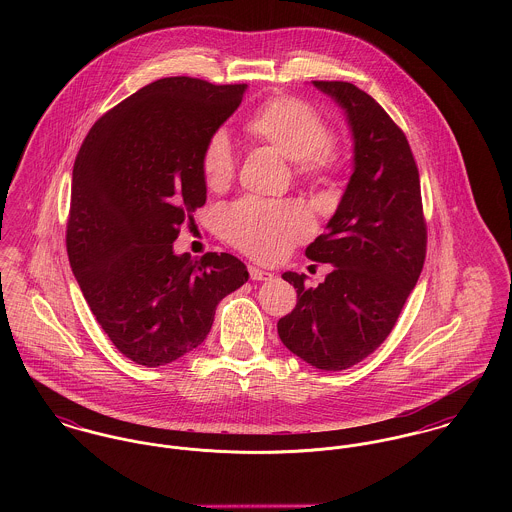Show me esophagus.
Masks as SVG:
<instances>
[{"label":"esophagus","instance_id":"34e87169","mask_svg":"<svg viewBox=\"0 0 512 512\" xmlns=\"http://www.w3.org/2000/svg\"><path fill=\"white\" fill-rule=\"evenodd\" d=\"M248 272H250V280H254V282H268V280H272V278H274V274H272V272L260 270V268H256V266H250V268H248Z\"/></svg>","mask_w":512,"mask_h":512}]
</instances>
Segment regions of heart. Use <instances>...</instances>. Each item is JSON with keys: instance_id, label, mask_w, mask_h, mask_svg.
<instances>
[{"instance_id": "b5f03b06", "label": "heart", "mask_w": 512, "mask_h": 512, "mask_svg": "<svg viewBox=\"0 0 512 512\" xmlns=\"http://www.w3.org/2000/svg\"><path fill=\"white\" fill-rule=\"evenodd\" d=\"M244 136L276 149L293 161V175L301 183H329L341 169L343 157L323 112L309 100L293 94H274L242 124ZM201 175L211 191L230 185L236 157L228 138L217 132L201 151ZM222 228L232 246L264 262L282 258L293 244L309 234V219L295 203L240 199L224 213Z\"/></svg>"}]
</instances>
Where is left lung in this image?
Returning <instances> with one entry per match:
<instances>
[{"mask_svg": "<svg viewBox=\"0 0 512 512\" xmlns=\"http://www.w3.org/2000/svg\"><path fill=\"white\" fill-rule=\"evenodd\" d=\"M345 110L355 138V171L327 224L305 250L333 264L317 288L286 272L297 303L278 321L282 343L315 368L345 370L390 335L426 260L420 173L414 153L386 110L341 80H313Z\"/></svg>", "mask_w": 512, "mask_h": 512, "instance_id": "obj_1", "label": "left lung"}]
</instances>
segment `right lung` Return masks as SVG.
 <instances>
[{
  "mask_svg": "<svg viewBox=\"0 0 512 512\" xmlns=\"http://www.w3.org/2000/svg\"><path fill=\"white\" fill-rule=\"evenodd\" d=\"M246 84L159 78L108 110L76 155L67 220L74 278L114 347L161 366L197 349L220 299L248 282L232 254H173L207 201L199 159Z\"/></svg>",
  "mask_w": 512,
  "mask_h": 512,
  "instance_id": "right-lung-1",
  "label": "right lung"
}]
</instances>
